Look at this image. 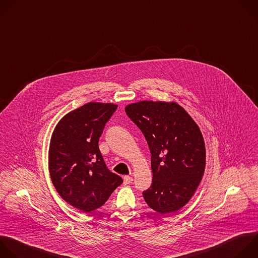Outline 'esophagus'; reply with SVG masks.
<instances>
[{"instance_id":"obj_1","label":"esophagus","mask_w":258,"mask_h":258,"mask_svg":"<svg viewBox=\"0 0 258 258\" xmlns=\"http://www.w3.org/2000/svg\"><path fill=\"white\" fill-rule=\"evenodd\" d=\"M133 177L132 176H124L123 177V183L124 184H130V183H132L133 182Z\"/></svg>"}]
</instances>
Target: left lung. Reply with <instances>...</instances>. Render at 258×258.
Wrapping results in <instances>:
<instances>
[{"instance_id": "1", "label": "left lung", "mask_w": 258, "mask_h": 258, "mask_svg": "<svg viewBox=\"0 0 258 258\" xmlns=\"http://www.w3.org/2000/svg\"><path fill=\"white\" fill-rule=\"evenodd\" d=\"M124 109L151 152L153 180L143 192L146 203L163 215L178 211L192 198L205 173L206 146L199 125L174 101L144 100Z\"/></svg>"}]
</instances>
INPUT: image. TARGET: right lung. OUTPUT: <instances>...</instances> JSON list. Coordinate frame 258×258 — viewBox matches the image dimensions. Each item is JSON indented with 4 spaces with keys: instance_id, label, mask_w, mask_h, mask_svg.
I'll list each match as a JSON object with an SVG mask.
<instances>
[{
    "instance_id": "right-lung-1",
    "label": "right lung",
    "mask_w": 258,
    "mask_h": 258,
    "mask_svg": "<svg viewBox=\"0 0 258 258\" xmlns=\"http://www.w3.org/2000/svg\"><path fill=\"white\" fill-rule=\"evenodd\" d=\"M117 108L113 103L89 102L70 111L55 125L48 149L53 186L70 206L84 213L105 204L122 183L107 169L98 142Z\"/></svg>"
}]
</instances>
